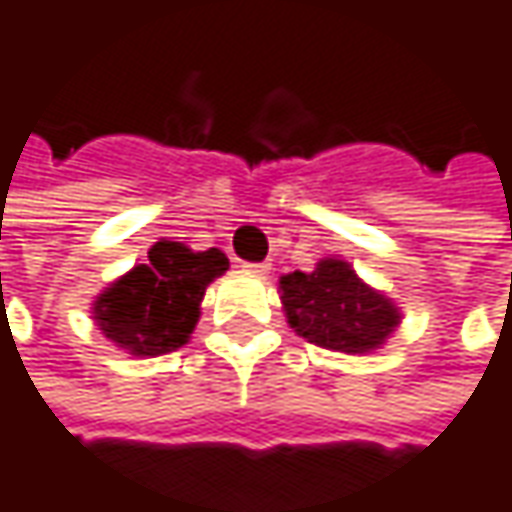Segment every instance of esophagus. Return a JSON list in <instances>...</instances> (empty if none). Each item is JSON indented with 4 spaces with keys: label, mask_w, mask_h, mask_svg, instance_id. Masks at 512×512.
<instances>
[{
    "label": "esophagus",
    "mask_w": 512,
    "mask_h": 512,
    "mask_svg": "<svg viewBox=\"0 0 512 512\" xmlns=\"http://www.w3.org/2000/svg\"><path fill=\"white\" fill-rule=\"evenodd\" d=\"M246 269L255 272V275H266V272H269V263H266V260H263V263H246Z\"/></svg>",
    "instance_id": "obj_1"
}]
</instances>
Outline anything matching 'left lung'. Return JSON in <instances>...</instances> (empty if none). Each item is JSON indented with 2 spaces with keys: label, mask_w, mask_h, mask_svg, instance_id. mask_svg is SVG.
<instances>
[{
  "label": "left lung",
  "mask_w": 512,
  "mask_h": 512,
  "mask_svg": "<svg viewBox=\"0 0 512 512\" xmlns=\"http://www.w3.org/2000/svg\"><path fill=\"white\" fill-rule=\"evenodd\" d=\"M281 302L290 326L317 347L367 353L400 323L397 308L370 290L344 260H320L314 272L281 278Z\"/></svg>",
  "instance_id": "1"
}]
</instances>
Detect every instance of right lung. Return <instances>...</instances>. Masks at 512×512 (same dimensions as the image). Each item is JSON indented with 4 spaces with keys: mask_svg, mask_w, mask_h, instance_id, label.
<instances>
[{
    "mask_svg": "<svg viewBox=\"0 0 512 512\" xmlns=\"http://www.w3.org/2000/svg\"><path fill=\"white\" fill-rule=\"evenodd\" d=\"M228 269L219 249L192 252L180 243H156L148 263L100 293L94 320L109 341L133 356H162L186 344L198 323V305L213 278Z\"/></svg>",
    "mask_w": 512,
    "mask_h": 512,
    "instance_id": "obj_1",
    "label": "right lung"
}]
</instances>
